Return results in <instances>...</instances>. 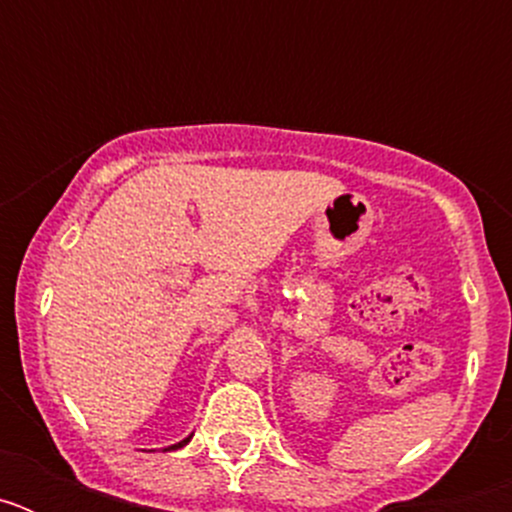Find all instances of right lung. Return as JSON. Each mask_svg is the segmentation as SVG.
Returning <instances> with one entry per match:
<instances>
[{
	"mask_svg": "<svg viewBox=\"0 0 512 512\" xmlns=\"http://www.w3.org/2000/svg\"><path fill=\"white\" fill-rule=\"evenodd\" d=\"M184 443H189V438H184V441H179V443H174V446H169V449L166 451H174V449H182Z\"/></svg>",
	"mask_w": 512,
	"mask_h": 512,
	"instance_id": "1",
	"label": "right lung"
}]
</instances>
